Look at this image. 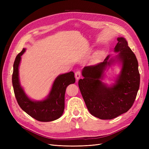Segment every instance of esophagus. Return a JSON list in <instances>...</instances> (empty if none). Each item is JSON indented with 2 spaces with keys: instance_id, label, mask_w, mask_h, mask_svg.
Here are the masks:
<instances>
[{
  "instance_id": "1",
  "label": "esophagus",
  "mask_w": 149,
  "mask_h": 149,
  "mask_svg": "<svg viewBox=\"0 0 149 149\" xmlns=\"http://www.w3.org/2000/svg\"><path fill=\"white\" fill-rule=\"evenodd\" d=\"M81 71H77L75 72V77L76 78V79H79L81 77Z\"/></svg>"
}]
</instances>
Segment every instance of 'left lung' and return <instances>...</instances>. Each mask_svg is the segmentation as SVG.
Returning <instances> with one entry per match:
<instances>
[{"label": "left lung", "mask_w": 149, "mask_h": 149, "mask_svg": "<svg viewBox=\"0 0 149 149\" xmlns=\"http://www.w3.org/2000/svg\"><path fill=\"white\" fill-rule=\"evenodd\" d=\"M114 48L123 63V69L116 84L109 88L101 79L104 71L109 65L110 55L94 65L86 66L83 79L78 81L79 88L86 105L93 116L101 119H112L127 112L136 100L140 85L138 61L127 42L123 37L118 39Z\"/></svg>", "instance_id": "obj_1"}]
</instances>
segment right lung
I'll return each instance as SVG.
<instances>
[{"instance_id":"right-lung-1","label":"right lung","mask_w":149,"mask_h":149,"mask_svg":"<svg viewBox=\"0 0 149 149\" xmlns=\"http://www.w3.org/2000/svg\"><path fill=\"white\" fill-rule=\"evenodd\" d=\"M25 52V49L23 48L13 63L12 84L17 101L22 109L35 119L41 122L55 120L63 113L66 89L69 84L75 83L74 73L71 71L58 76L46 100L38 102L31 101L26 96L19 79V66L21 56Z\"/></svg>"}]
</instances>
